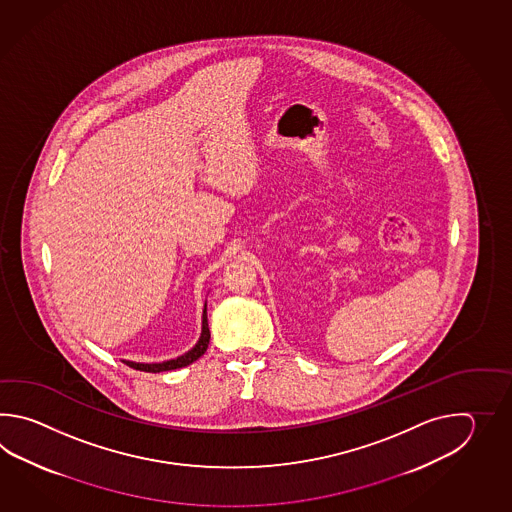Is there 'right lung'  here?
<instances>
[{
    "label": "right lung",
    "instance_id": "obj_1",
    "mask_svg": "<svg viewBox=\"0 0 512 512\" xmlns=\"http://www.w3.org/2000/svg\"><path fill=\"white\" fill-rule=\"evenodd\" d=\"M210 342V329H208L207 320V304L203 307V316H201V335L196 342V346L188 349L185 355L177 357V359L163 360V362H133V360H122L124 364H128L133 370L148 371V373H161V371L179 370L185 368L188 364L196 362L201 355H205Z\"/></svg>",
    "mask_w": 512,
    "mask_h": 512
}]
</instances>
